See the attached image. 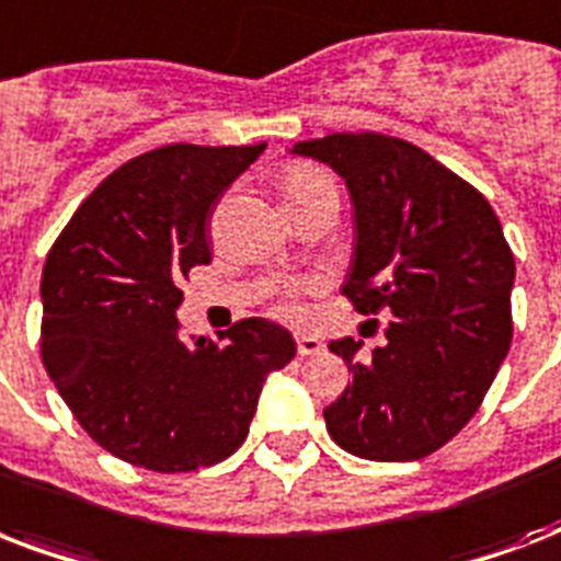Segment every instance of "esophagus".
<instances>
[{
    "label": "esophagus",
    "mask_w": 561,
    "mask_h": 561,
    "mask_svg": "<svg viewBox=\"0 0 561 561\" xmlns=\"http://www.w3.org/2000/svg\"><path fill=\"white\" fill-rule=\"evenodd\" d=\"M297 352H299V358L320 355V352H323V341L314 337V334H297Z\"/></svg>",
    "instance_id": "34e87169"
}]
</instances>
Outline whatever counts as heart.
Masks as SVG:
<instances>
[{"mask_svg":"<svg viewBox=\"0 0 561 561\" xmlns=\"http://www.w3.org/2000/svg\"><path fill=\"white\" fill-rule=\"evenodd\" d=\"M282 192L288 206H306L323 194H337V186L323 169H317L311 162H290L288 169L282 171Z\"/></svg>","mask_w":561,"mask_h":561,"instance_id":"obj_1","label":"heart"}]
</instances>
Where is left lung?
<instances>
[{
    "instance_id": "left-lung-1",
    "label": "left lung",
    "mask_w": 561,
    "mask_h": 561,
    "mask_svg": "<svg viewBox=\"0 0 561 561\" xmlns=\"http://www.w3.org/2000/svg\"><path fill=\"white\" fill-rule=\"evenodd\" d=\"M332 165L355 206V259L343 294L360 314L390 311L387 343L329 350L352 381L323 410L343 451L422 460L478 413L513 341L515 259L489 201L416 145L332 134L294 145Z\"/></svg>"
}]
</instances>
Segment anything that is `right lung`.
Here are the masks:
<instances>
[{"mask_svg":"<svg viewBox=\"0 0 561 561\" xmlns=\"http://www.w3.org/2000/svg\"><path fill=\"white\" fill-rule=\"evenodd\" d=\"M262 145H165L116 169L57 236L43 267L39 352L75 419L118 460L174 474L227 460L259 392L297 355L250 317L220 341L180 337V279L209 264L211 209Z\"/></svg>","mask_w":561,"mask_h":561,"instance_id":"add662e5","label":"right lung"}]
</instances>
